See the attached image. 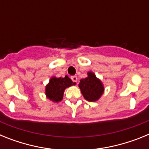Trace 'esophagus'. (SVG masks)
Listing matches in <instances>:
<instances>
[{"instance_id":"1","label":"esophagus","mask_w":149,"mask_h":149,"mask_svg":"<svg viewBox=\"0 0 149 149\" xmlns=\"http://www.w3.org/2000/svg\"><path fill=\"white\" fill-rule=\"evenodd\" d=\"M71 79L72 80V81L73 82H77V76H72V77H71Z\"/></svg>"}]
</instances>
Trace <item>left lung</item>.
Wrapping results in <instances>:
<instances>
[{"instance_id":"obj_1","label":"left lung","mask_w":149,"mask_h":149,"mask_svg":"<svg viewBox=\"0 0 149 149\" xmlns=\"http://www.w3.org/2000/svg\"><path fill=\"white\" fill-rule=\"evenodd\" d=\"M78 86L84 98L90 102L99 100L104 93L103 83L93 72H87V77L81 79Z\"/></svg>"}]
</instances>
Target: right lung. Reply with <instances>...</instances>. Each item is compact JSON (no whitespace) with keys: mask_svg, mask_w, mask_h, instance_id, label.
Segmentation results:
<instances>
[{"mask_svg":"<svg viewBox=\"0 0 149 149\" xmlns=\"http://www.w3.org/2000/svg\"><path fill=\"white\" fill-rule=\"evenodd\" d=\"M76 83L73 82L67 75L65 77H51L49 82L45 86V93L46 98L54 103H59L63 100L64 92L66 88L74 86Z\"/></svg>","mask_w":149,"mask_h":149,"instance_id":"1","label":"right lung"}]
</instances>
